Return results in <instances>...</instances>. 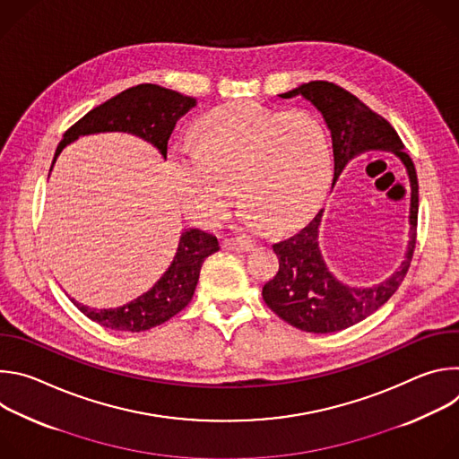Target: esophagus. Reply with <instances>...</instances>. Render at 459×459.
<instances>
[{"mask_svg": "<svg viewBox=\"0 0 459 459\" xmlns=\"http://www.w3.org/2000/svg\"><path fill=\"white\" fill-rule=\"evenodd\" d=\"M223 248L234 252H248L252 248V243L245 238H227L223 239Z\"/></svg>", "mask_w": 459, "mask_h": 459, "instance_id": "34e87169", "label": "esophagus"}]
</instances>
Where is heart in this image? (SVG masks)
Here are the masks:
<instances>
[{
    "label": "heart",
    "mask_w": 459,
    "mask_h": 459,
    "mask_svg": "<svg viewBox=\"0 0 459 459\" xmlns=\"http://www.w3.org/2000/svg\"><path fill=\"white\" fill-rule=\"evenodd\" d=\"M169 167L181 207L205 227L225 220L232 182L245 227H290L323 198L333 151L314 114L245 100L207 112L195 123V143L174 147Z\"/></svg>",
    "instance_id": "1"
}]
</instances>
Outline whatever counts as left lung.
<instances>
[{
	"mask_svg": "<svg viewBox=\"0 0 459 459\" xmlns=\"http://www.w3.org/2000/svg\"><path fill=\"white\" fill-rule=\"evenodd\" d=\"M296 96L307 100L331 130L334 151L333 186L354 158L372 151L394 154L405 167L411 185V230L405 257L402 265L379 283L356 287L342 281L329 269L317 241L323 209L299 232L273 245L280 269L261 290L267 307L299 331L329 334L349 329L374 314L407 276L416 245L418 176L396 130L349 91L329 82H310L280 94L283 100Z\"/></svg>",
	"mask_w": 459,
	"mask_h": 459,
	"instance_id": "8db88e82",
	"label": "left lung"
}]
</instances>
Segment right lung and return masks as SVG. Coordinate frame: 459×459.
Listing matches in <instances>:
<instances>
[{
    "mask_svg": "<svg viewBox=\"0 0 459 459\" xmlns=\"http://www.w3.org/2000/svg\"><path fill=\"white\" fill-rule=\"evenodd\" d=\"M195 105V100L176 91L142 83L130 87L87 112L74 123L59 142L50 172L61 151L82 136L103 133H126L142 138L160 151L167 160V143L176 121ZM220 250L218 238L200 230L185 229L181 232L172 264L161 278L142 296L119 307L92 308L74 298L69 299L92 321L112 331L142 333L169 321L181 312L194 296L200 280L204 261Z\"/></svg>",
    "mask_w": 459,
    "mask_h": 459,
    "instance_id": "obj_1",
    "label": "right lung"
}]
</instances>
